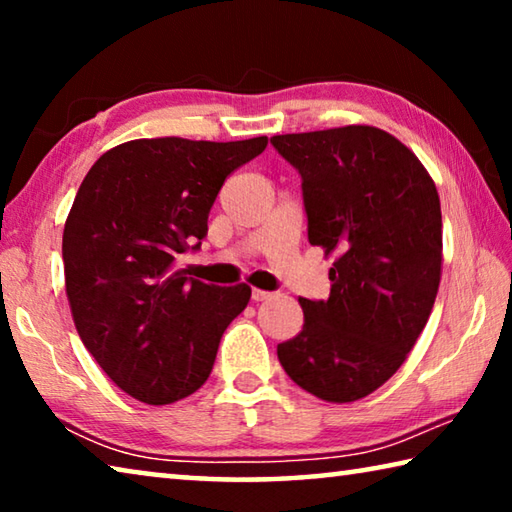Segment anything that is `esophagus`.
I'll list each match as a JSON object with an SVG mask.
<instances>
[{
    "label": "esophagus",
    "mask_w": 512,
    "mask_h": 512,
    "mask_svg": "<svg viewBox=\"0 0 512 512\" xmlns=\"http://www.w3.org/2000/svg\"><path fill=\"white\" fill-rule=\"evenodd\" d=\"M250 298H253L255 302H264L268 298H273L271 291H262V289H253V293H250Z\"/></svg>",
    "instance_id": "esophagus-1"
}]
</instances>
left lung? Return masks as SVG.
<instances>
[{
    "instance_id": "8db88e82",
    "label": "left lung",
    "mask_w": 512,
    "mask_h": 512,
    "mask_svg": "<svg viewBox=\"0 0 512 512\" xmlns=\"http://www.w3.org/2000/svg\"><path fill=\"white\" fill-rule=\"evenodd\" d=\"M302 178L311 246L336 253L327 300L277 345L287 375L327 402L391 379L427 325L443 264L440 198L422 162L372 126L271 137Z\"/></svg>"
}]
</instances>
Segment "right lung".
<instances>
[{
  "label": "right lung",
  "mask_w": 512,
  "mask_h": 512,
  "mask_svg": "<svg viewBox=\"0 0 512 512\" xmlns=\"http://www.w3.org/2000/svg\"><path fill=\"white\" fill-rule=\"evenodd\" d=\"M266 144L133 140L83 178L63 232L69 307L85 348L135 400L160 406L198 391L246 309V284L189 280L176 259L201 248L225 178Z\"/></svg>",
  "instance_id": "add662e5"
}]
</instances>
